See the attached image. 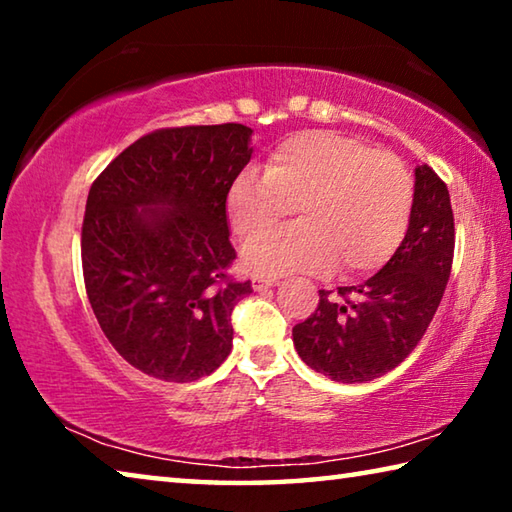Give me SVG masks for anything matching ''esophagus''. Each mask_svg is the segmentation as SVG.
<instances>
[{"mask_svg": "<svg viewBox=\"0 0 512 512\" xmlns=\"http://www.w3.org/2000/svg\"><path fill=\"white\" fill-rule=\"evenodd\" d=\"M275 284H277L275 277H253V289L255 291H266V289L275 287Z\"/></svg>", "mask_w": 512, "mask_h": 512, "instance_id": "34e87169", "label": "esophagus"}]
</instances>
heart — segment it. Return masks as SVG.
I'll use <instances>...</instances> for the list:
<instances>
[{
  "instance_id": "1",
  "label": "heart",
  "mask_w": 512,
  "mask_h": 512,
  "mask_svg": "<svg viewBox=\"0 0 512 512\" xmlns=\"http://www.w3.org/2000/svg\"><path fill=\"white\" fill-rule=\"evenodd\" d=\"M413 205V176L397 155L336 133L289 137L268 155L264 176L244 171L225 196L241 241L276 229L293 209L301 216L289 231L246 248L244 266L255 275L377 271L400 248Z\"/></svg>"
}]
</instances>
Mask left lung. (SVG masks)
Returning <instances> with one entry per match:
<instances>
[{
  "mask_svg": "<svg viewBox=\"0 0 512 512\" xmlns=\"http://www.w3.org/2000/svg\"><path fill=\"white\" fill-rule=\"evenodd\" d=\"M454 212L447 185L415 167L409 230L386 266L357 287L318 291V307L293 327L300 359L341 384L372 381L409 357L443 300L454 262Z\"/></svg>",
  "mask_w": 512,
  "mask_h": 512,
  "instance_id": "8db88e82",
  "label": "left lung"
}]
</instances>
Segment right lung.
<instances>
[{"label": "right lung", "instance_id": "obj_1", "mask_svg": "<svg viewBox=\"0 0 512 512\" xmlns=\"http://www.w3.org/2000/svg\"><path fill=\"white\" fill-rule=\"evenodd\" d=\"M244 124L160 128L94 180L81 232L94 316L144 375L194 381L232 350V309L253 293L235 262L225 196L253 146Z\"/></svg>", "mask_w": 512, "mask_h": 512}]
</instances>
